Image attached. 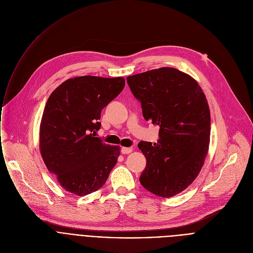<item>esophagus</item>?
<instances>
[{
    "mask_svg": "<svg viewBox=\"0 0 253 253\" xmlns=\"http://www.w3.org/2000/svg\"><path fill=\"white\" fill-rule=\"evenodd\" d=\"M132 150L133 149L131 147H122L121 152H122V154H129L132 152Z\"/></svg>",
    "mask_w": 253,
    "mask_h": 253,
    "instance_id": "34e87169",
    "label": "esophagus"
}]
</instances>
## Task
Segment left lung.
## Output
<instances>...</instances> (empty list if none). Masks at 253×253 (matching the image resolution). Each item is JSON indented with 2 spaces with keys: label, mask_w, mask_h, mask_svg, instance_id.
I'll return each instance as SVG.
<instances>
[{
  "label": "left lung",
  "mask_w": 253,
  "mask_h": 253,
  "mask_svg": "<svg viewBox=\"0 0 253 253\" xmlns=\"http://www.w3.org/2000/svg\"><path fill=\"white\" fill-rule=\"evenodd\" d=\"M143 117L158 125L159 140L141 141L146 157L139 178L151 193L169 198L185 190L199 174L209 147L210 111L206 97L188 74L163 67L127 77Z\"/></svg>",
  "instance_id": "obj_1"
}]
</instances>
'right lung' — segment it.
<instances>
[{
  "label": "right lung",
  "instance_id": "obj_1",
  "mask_svg": "<svg viewBox=\"0 0 253 253\" xmlns=\"http://www.w3.org/2000/svg\"><path fill=\"white\" fill-rule=\"evenodd\" d=\"M125 86L123 77L71 78L46 103L40 152L48 170L68 192L83 196L101 188L117 163L120 147L96 137L101 111Z\"/></svg>",
  "mask_w": 253,
  "mask_h": 253
}]
</instances>
